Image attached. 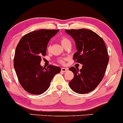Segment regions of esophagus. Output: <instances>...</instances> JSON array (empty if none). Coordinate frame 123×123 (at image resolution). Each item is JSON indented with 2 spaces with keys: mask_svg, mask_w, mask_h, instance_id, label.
Wrapping results in <instances>:
<instances>
[{
  "mask_svg": "<svg viewBox=\"0 0 123 123\" xmlns=\"http://www.w3.org/2000/svg\"><path fill=\"white\" fill-rule=\"evenodd\" d=\"M68 70V68H61V71L62 72H66Z\"/></svg>",
  "mask_w": 123,
  "mask_h": 123,
  "instance_id": "esophagus-1",
  "label": "esophagus"
}]
</instances>
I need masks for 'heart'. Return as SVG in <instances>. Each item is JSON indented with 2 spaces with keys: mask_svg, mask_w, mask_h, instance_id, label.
<instances>
[{
  "mask_svg": "<svg viewBox=\"0 0 123 123\" xmlns=\"http://www.w3.org/2000/svg\"><path fill=\"white\" fill-rule=\"evenodd\" d=\"M60 41L61 43L62 46L63 47H65L66 46H67V45L69 44H71L70 41L69 40L67 37H65V36H61V37L60 38ZM50 49H51V46H50V45H49L47 47V50L50 51ZM66 60V58H61V59H58V62L59 63H62V64H63V63L65 62Z\"/></svg>",
  "mask_w": 123,
  "mask_h": 123,
  "instance_id": "1",
  "label": "heart"
}]
</instances>
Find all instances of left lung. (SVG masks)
<instances>
[{
  "label": "left lung",
  "instance_id": "1",
  "mask_svg": "<svg viewBox=\"0 0 123 123\" xmlns=\"http://www.w3.org/2000/svg\"><path fill=\"white\" fill-rule=\"evenodd\" d=\"M65 32L75 41L77 51L73 60L83 65L80 70L73 66L69 68L74 74L69 83L70 88L78 94L91 92L102 81L109 62L105 42L90 29H66Z\"/></svg>",
  "mask_w": 123,
  "mask_h": 123
}]
</instances>
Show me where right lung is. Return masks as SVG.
Returning <instances> with one entry per match:
<instances>
[{
	"label": "right lung",
	"mask_w": 123,
	"mask_h": 123,
	"mask_svg": "<svg viewBox=\"0 0 123 123\" xmlns=\"http://www.w3.org/2000/svg\"><path fill=\"white\" fill-rule=\"evenodd\" d=\"M59 29H40L23 36L15 49L14 67L18 81L26 91L38 95L44 92L54 76L61 72L59 66L40 65L42 56L46 55L49 40Z\"/></svg>",
	"instance_id": "1"
}]
</instances>
